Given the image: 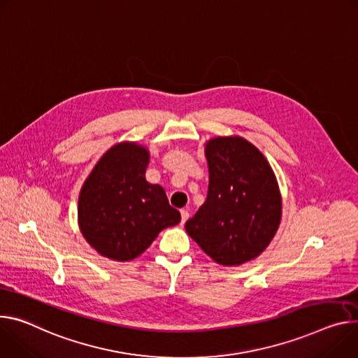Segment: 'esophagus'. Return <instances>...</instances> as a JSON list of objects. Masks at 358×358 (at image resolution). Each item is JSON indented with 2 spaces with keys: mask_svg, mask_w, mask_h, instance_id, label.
<instances>
[{
  "mask_svg": "<svg viewBox=\"0 0 358 358\" xmlns=\"http://www.w3.org/2000/svg\"><path fill=\"white\" fill-rule=\"evenodd\" d=\"M189 218V213L187 210H181V224H184Z\"/></svg>",
  "mask_w": 358,
  "mask_h": 358,
  "instance_id": "esophagus-1",
  "label": "esophagus"
}]
</instances>
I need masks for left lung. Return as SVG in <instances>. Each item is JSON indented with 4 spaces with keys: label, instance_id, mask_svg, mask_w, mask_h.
Listing matches in <instances>:
<instances>
[{
    "label": "left lung",
    "instance_id": "8db88e82",
    "mask_svg": "<svg viewBox=\"0 0 358 358\" xmlns=\"http://www.w3.org/2000/svg\"><path fill=\"white\" fill-rule=\"evenodd\" d=\"M206 157L207 200L185 230L215 263L240 266L262 254L278 229L277 180L266 157L241 137L208 141Z\"/></svg>",
    "mask_w": 358,
    "mask_h": 358
}]
</instances>
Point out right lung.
Masks as SVG:
<instances>
[{"label": "right lung", "mask_w": 358, "mask_h": 358, "mask_svg": "<svg viewBox=\"0 0 358 358\" xmlns=\"http://www.w3.org/2000/svg\"><path fill=\"white\" fill-rule=\"evenodd\" d=\"M148 151L118 144L96 162L78 200L80 230L101 255L128 262L144 252L161 230L181 221L166 191L145 180Z\"/></svg>", "instance_id": "add662e5"}]
</instances>
